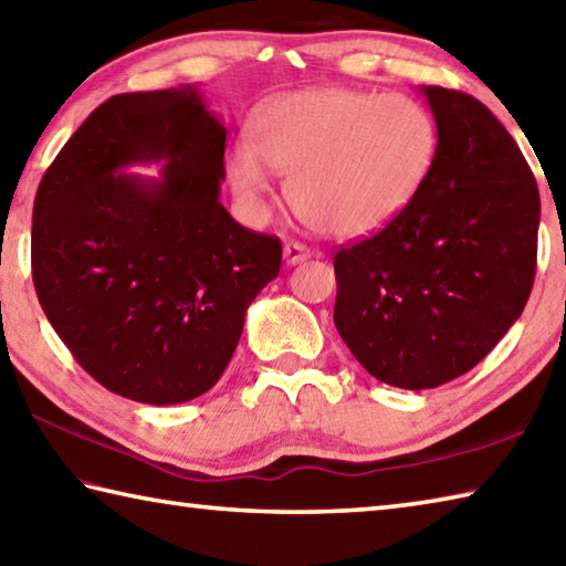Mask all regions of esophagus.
<instances>
[{
    "instance_id": "obj_1",
    "label": "esophagus",
    "mask_w": 566,
    "mask_h": 566,
    "mask_svg": "<svg viewBox=\"0 0 566 566\" xmlns=\"http://www.w3.org/2000/svg\"><path fill=\"white\" fill-rule=\"evenodd\" d=\"M310 256H312L310 248H306V244H302V242H286L284 244L286 264H302V262L310 260Z\"/></svg>"
}]
</instances>
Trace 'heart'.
I'll return each mask as SVG.
<instances>
[{
    "label": "heart",
    "instance_id": "b5f03b06",
    "mask_svg": "<svg viewBox=\"0 0 566 566\" xmlns=\"http://www.w3.org/2000/svg\"><path fill=\"white\" fill-rule=\"evenodd\" d=\"M256 133L260 143L240 136L228 150L242 210L262 222L276 170L292 172L294 208L334 238H364L394 222L423 190L440 148L438 123L420 101L348 86L274 98Z\"/></svg>",
    "mask_w": 566,
    "mask_h": 566
}]
</instances>
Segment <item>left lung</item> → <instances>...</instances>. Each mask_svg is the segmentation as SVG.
<instances>
[{
  "instance_id": "1",
  "label": "left lung",
  "mask_w": 566,
  "mask_h": 566,
  "mask_svg": "<svg viewBox=\"0 0 566 566\" xmlns=\"http://www.w3.org/2000/svg\"><path fill=\"white\" fill-rule=\"evenodd\" d=\"M440 130L423 190L384 230L334 256V324L388 386L436 388L485 358L530 300L539 190L485 104L420 86Z\"/></svg>"
}]
</instances>
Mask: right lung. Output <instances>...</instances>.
<instances>
[{
  "instance_id": "1",
  "label": "right lung",
  "mask_w": 566,
  "mask_h": 566,
  "mask_svg": "<svg viewBox=\"0 0 566 566\" xmlns=\"http://www.w3.org/2000/svg\"><path fill=\"white\" fill-rule=\"evenodd\" d=\"M222 123L198 88L118 94L81 123L39 182L32 276L41 310L88 376L138 403L210 390L282 242L220 202ZM166 161L158 179L123 174Z\"/></svg>"
}]
</instances>
